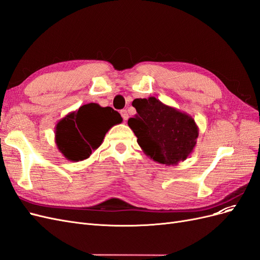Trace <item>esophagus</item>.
Masks as SVG:
<instances>
[{"label": "esophagus", "instance_id": "obj_1", "mask_svg": "<svg viewBox=\"0 0 260 260\" xmlns=\"http://www.w3.org/2000/svg\"><path fill=\"white\" fill-rule=\"evenodd\" d=\"M120 114H121V116H122V118H123V120H124V121H125V120H128L129 115H128L127 109H122V111L120 112Z\"/></svg>", "mask_w": 260, "mask_h": 260}]
</instances>
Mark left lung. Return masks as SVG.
Here are the masks:
<instances>
[{
  "mask_svg": "<svg viewBox=\"0 0 260 260\" xmlns=\"http://www.w3.org/2000/svg\"><path fill=\"white\" fill-rule=\"evenodd\" d=\"M132 106L138 114L128 125L146 156L166 166H175L190 156L199 138V127L190 115L154 96L136 99Z\"/></svg>",
  "mask_w": 260,
  "mask_h": 260,
  "instance_id": "8db88e82",
  "label": "left lung"
}]
</instances>
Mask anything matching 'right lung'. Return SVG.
<instances>
[{
    "label": "right lung",
    "mask_w": 260,
    "mask_h": 260,
    "mask_svg": "<svg viewBox=\"0 0 260 260\" xmlns=\"http://www.w3.org/2000/svg\"><path fill=\"white\" fill-rule=\"evenodd\" d=\"M122 122L112 107L89 103L60 119L55 127V143L70 161H81L103 143L107 131Z\"/></svg>",
    "instance_id": "right-lung-1"
}]
</instances>
